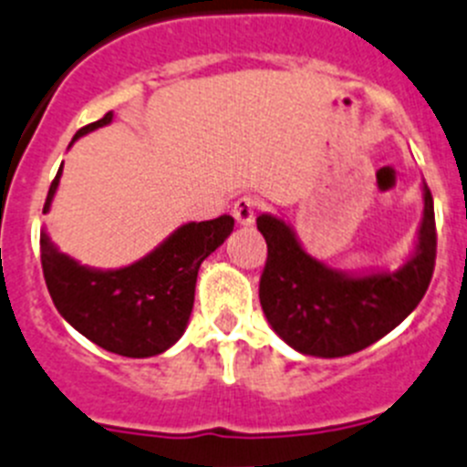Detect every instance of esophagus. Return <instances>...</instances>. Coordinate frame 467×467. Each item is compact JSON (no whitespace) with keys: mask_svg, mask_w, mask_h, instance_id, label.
Instances as JSON below:
<instances>
[{"mask_svg":"<svg viewBox=\"0 0 467 467\" xmlns=\"http://www.w3.org/2000/svg\"><path fill=\"white\" fill-rule=\"evenodd\" d=\"M255 209H258V200L251 198V195H244L234 202L233 216L239 225H251L255 219Z\"/></svg>","mask_w":467,"mask_h":467,"instance_id":"esophagus-1","label":"esophagus"}]
</instances>
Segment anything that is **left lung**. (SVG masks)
<instances>
[{
    "mask_svg": "<svg viewBox=\"0 0 467 467\" xmlns=\"http://www.w3.org/2000/svg\"><path fill=\"white\" fill-rule=\"evenodd\" d=\"M267 242L260 304L274 332L313 357H346L389 334L410 316L429 290L435 267L433 195L424 184L420 244L394 274L348 276L304 254L295 233L274 216H258Z\"/></svg>",
    "mask_w": 467,
    "mask_h": 467,
    "instance_id": "left-lung-1",
    "label": "left lung"
}]
</instances>
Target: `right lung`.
Instances as JSON below:
<instances>
[{
  "instance_id": "obj_1",
  "label": "right lung",
  "mask_w": 467,
  "mask_h": 467,
  "mask_svg": "<svg viewBox=\"0 0 467 467\" xmlns=\"http://www.w3.org/2000/svg\"><path fill=\"white\" fill-rule=\"evenodd\" d=\"M112 112L82 126L73 140L99 126L110 124ZM62 168L52 180L43 212L59 184ZM234 219L182 225L154 254L130 267L96 272L59 254L41 233V267L47 293L64 320L103 350L121 357H151L168 350L184 334L195 297L202 260L225 242Z\"/></svg>"
}]
</instances>
